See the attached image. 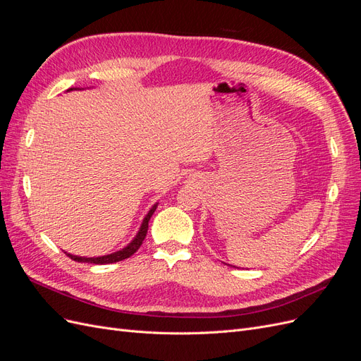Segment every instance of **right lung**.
<instances>
[{
    "label": "right lung",
    "instance_id": "add662e5",
    "mask_svg": "<svg viewBox=\"0 0 361 361\" xmlns=\"http://www.w3.org/2000/svg\"><path fill=\"white\" fill-rule=\"evenodd\" d=\"M69 90H72V89H69ZM69 90H68V92H69ZM157 206H158V204L152 206V209H150V211L147 212V215L145 216L143 223H141V227H140V231H138L137 236H135V238L133 239V241H130L125 248L116 251V253L99 256V257H81V256H73V255H69V253H66V255H68L72 260H75V262H85V264H96V265L114 264V262H120V260L130 257V256H133V255L135 253V251L140 248V245L143 244L145 238H146V233H147V228H149V220H150V216L154 215V212H155V209H157Z\"/></svg>",
    "mask_w": 361,
    "mask_h": 361
}]
</instances>
